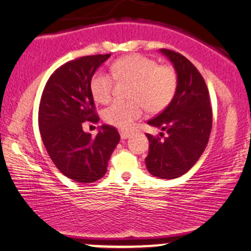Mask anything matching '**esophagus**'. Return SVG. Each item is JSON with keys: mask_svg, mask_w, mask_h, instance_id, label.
I'll return each mask as SVG.
<instances>
[{"mask_svg": "<svg viewBox=\"0 0 251 251\" xmlns=\"http://www.w3.org/2000/svg\"><path fill=\"white\" fill-rule=\"evenodd\" d=\"M129 137H131V133H129V132L120 131V138H122V140H125V139H128Z\"/></svg>", "mask_w": 251, "mask_h": 251, "instance_id": "1", "label": "esophagus"}]
</instances>
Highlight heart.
I'll use <instances>...</instances> for the list:
<instances>
[{"label":"heart","mask_w":251,"mask_h":251,"mask_svg":"<svg viewBox=\"0 0 251 251\" xmlns=\"http://www.w3.org/2000/svg\"><path fill=\"white\" fill-rule=\"evenodd\" d=\"M112 75L117 80L132 83L131 101H116L105 108L102 117L110 125L120 129L132 128L135 120L143 116L145 107L150 112H159L174 98L177 75L171 65H158L154 59L143 55H128L113 62ZM114 78L97 71L90 80L93 99L106 104L112 98Z\"/></svg>","instance_id":"obj_1"}]
</instances>
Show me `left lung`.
Returning <instances> with one entry per match:
<instances>
[{
    "label": "left lung",
    "instance_id": "left-lung-1",
    "mask_svg": "<svg viewBox=\"0 0 251 251\" xmlns=\"http://www.w3.org/2000/svg\"><path fill=\"white\" fill-rule=\"evenodd\" d=\"M160 52L173 64L177 86L168 106L147 122L167 135L161 140L146 134L150 151L145 161L151 174L171 180L187 173L203 153L212 131L213 113L209 92L198 69L181 53L168 49Z\"/></svg>",
    "mask_w": 251,
    "mask_h": 251
}]
</instances>
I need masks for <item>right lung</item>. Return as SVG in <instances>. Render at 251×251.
<instances>
[{"label": "right lung", "instance_id": "right-lung-1", "mask_svg": "<svg viewBox=\"0 0 251 251\" xmlns=\"http://www.w3.org/2000/svg\"><path fill=\"white\" fill-rule=\"evenodd\" d=\"M106 55L84 56L65 63L45 84L38 108L42 140L53 164L75 182L91 183L102 177L119 143L113 126L101 125L95 138L83 123H98L90 80Z\"/></svg>", "mask_w": 251, "mask_h": 251}]
</instances>
